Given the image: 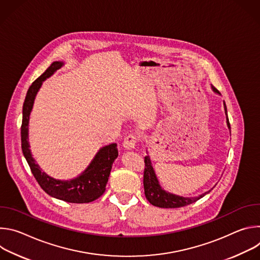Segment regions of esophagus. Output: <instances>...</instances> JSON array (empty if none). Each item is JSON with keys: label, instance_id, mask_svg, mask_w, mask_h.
Returning <instances> with one entry per match:
<instances>
[{"label": "esophagus", "instance_id": "esophagus-1", "mask_svg": "<svg viewBox=\"0 0 260 260\" xmlns=\"http://www.w3.org/2000/svg\"><path fill=\"white\" fill-rule=\"evenodd\" d=\"M137 142H138V137L136 135H134V134L128 135V136H126V138L123 141V147L126 150H132L136 147Z\"/></svg>", "mask_w": 260, "mask_h": 260}]
</instances>
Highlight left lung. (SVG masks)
<instances>
[{"label": "left lung", "mask_w": 260, "mask_h": 260, "mask_svg": "<svg viewBox=\"0 0 260 260\" xmlns=\"http://www.w3.org/2000/svg\"><path fill=\"white\" fill-rule=\"evenodd\" d=\"M212 89L214 92H217L220 94V92L213 85H212ZM224 110H225V114L228 115L225 103H224ZM226 122H228L229 128L231 129V124L228 116H226ZM144 162H145V169H144L143 184H144L145 197L148 200V202L155 207L166 208V209H175V208L185 207L196 203L197 201H199L200 199H202L203 197H205L207 193L211 191L209 190L196 198H183V197H179V196L167 192L160 187L159 182L154 173L150 157L145 156Z\"/></svg>", "instance_id": "1"}]
</instances>
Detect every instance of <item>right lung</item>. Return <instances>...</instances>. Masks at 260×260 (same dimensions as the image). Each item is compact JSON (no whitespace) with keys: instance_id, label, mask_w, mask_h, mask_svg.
<instances>
[{"instance_id":"right-lung-1","label":"right lung","mask_w":260,"mask_h":260,"mask_svg":"<svg viewBox=\"0 0 260 260\" xmlns=\"http://www.w3.org/2000/svg\"><path fill=\"white\" fill-rule=\"evenodd\" d=\"M62 66V61L52 62L42 75L32 82L26 92L22 107L21 149L35 179L46 193L52 198L68 203L85 204L95 201L105 192L106 184L108 182L111 169H112V165L118 156L117 144L113 143L102 147L82 174L75 179L67 181L56 180L42 172L38 164H36L32 158L29 150L28 120L36 94L40 89L42 82L49 78Z\"/></svg>"}]
</instances>
